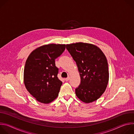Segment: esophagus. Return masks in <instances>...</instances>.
I'll use <instances>...</instances> for the list:
<instances>
[{"label":"esophagus","instance_id":"obj_1","mask_svg":"<svg viewBox=\"0 0 134 134\" xmlns=\"http://www.w3.org/2000/svg\"><path fill=\"white\" fill-rule=\"evenodd\" d=\"M65 80L67 82V81H68L69 80V77H67V78H66V79H65Z\"/></svg>","mask_w":134,"mask_h":134}]
</instances>
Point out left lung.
Masks as SVG:
<instances>
[{"label": "left lung", "instance_id": "8db88e82", "mask_svg": "<svg viewBox=\"0 0 134 134\" xmlns=\"http://www.w3.org/2000/svg\"><path fill=\"white\" fill-rule=\"evenodd\" d=\"M66 49L77 66L81 84L75 89L77 98L84 103L97 100L105 91L109 77L108 64L102 50L92 44L77 42Z\"/></svg>", "mask_w": 134, "mask_h": 134}]
</instances>
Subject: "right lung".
<instances>
[{"label":"right lung","instance_id":"add662e5","mask_svg":"<svg viewBox=\"0 0 134 134\" xmlns=\"http://www.w3.org/2000/svg\"><path fill=\"white\" fill-rule=\"evenodd\" d=\"M65 44H49L34 50L29 55L24 70L26 90L42 103L48 104L58 96L63 82L57 75L55 59L65 49Z\"/></svg>","mask_w":134,"mask_h":134}]
</instances>
